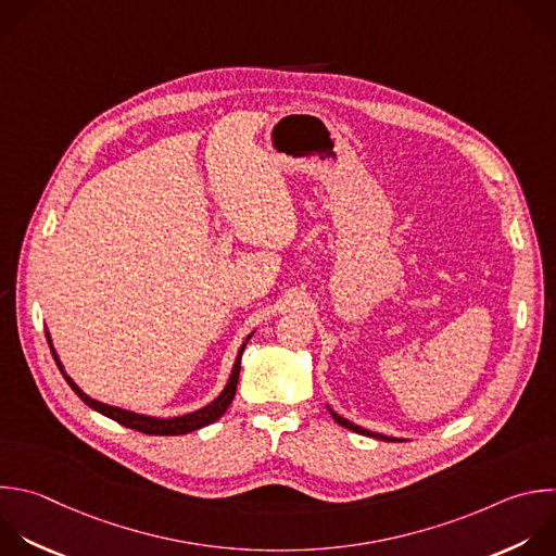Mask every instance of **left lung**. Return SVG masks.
<instances>
[{"mask_svg": "<svg viewBox=\"0 0 556 556\" xmlns=\"http://www.w3.org/2000/svg\"><path fill=\"white\" fill-rule=\"evenodd\" d=\"M327 408H329V406H327ZM329 415L333 417V421H336L338 426H342V428H346V430H351V432H357V434H364V437H374V439H380V441H402V439H395V437H384V434H380V432H371V430H364V428H359V426L351 424L349 419L340 417V415H338V413H333L331 408H329Z\"/></svg>", "mask_w": 556, "mask_h": 556, "instance_id": "left-lung-1", "label": "left lung"}]
</instances>
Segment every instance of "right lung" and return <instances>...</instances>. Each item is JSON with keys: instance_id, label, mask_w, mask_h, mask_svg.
<instances>
[{"instance_id": "add662e5", "label": "right lung", "mask_w": 556, "mask_h": 556, "mask_svg": "<svg viewBox=\"0 0 556 556\" xmlns=\"http://www.w3.org/2000/svg\"><path fill=\"white\" fill-rule=\"evenodd\" d=\"M46 336H48V342H50L52 355H54V359H56V364H59V368H61L63 378L67 380V384L72 387V391H74V393H76V395H78V397H80L89 408H93L96 413H100V415H104V417H109V419L117 421L119 426H126V428H130V430L143 432V434H154V437H178V434H188V432L201 430V428H205V426H210V424L218 421V419L227 413V408L231 406V402H233V397H236V391H238L240 359H242L244 346H247V342H249V338H251V333H249V336H247V340L242 342V346H240V351H238V355H236V364H233V368H231L229 382H227V387L223 389V393H220L212 404H207V406H203V408H199V410H194V413H188V415L169 417V419H159V417L130 413V410H124V408L109 406V404H102V402L91 400V397H89L87 393H83V391L78 389V384H76V382L65 374V368H63V364H61V359H59V355H56V351H54V344H52L50 331H46Z\"/></svg>"}]
</instances>
